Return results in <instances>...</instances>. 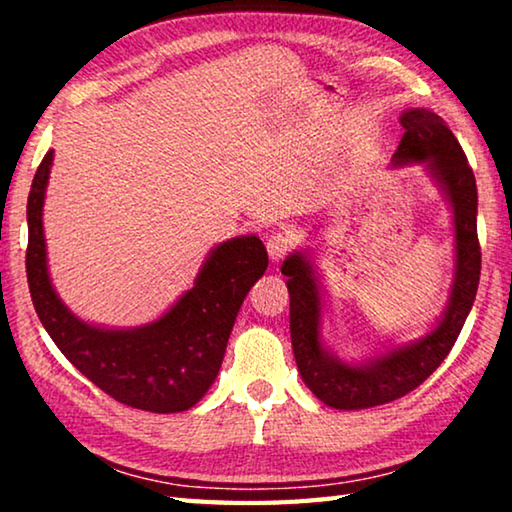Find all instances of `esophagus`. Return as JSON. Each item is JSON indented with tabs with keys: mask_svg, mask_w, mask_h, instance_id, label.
<instances>
[{
	"mask_svg": "<svg viewBox=\"0 0 512 512\" xmlns=\"http://www.w3.org/2000/svg\"><path fill=\"white\" fill-rule=\"evenodd\" d=\"M289 246H291L289 237H287V235H280V232H277V235H271V237L266 239V250H268V257H271L273 262H280V259H282L284 255H287Z\"/></svg>",
	"mask_w": 512,
	"mask_h": 512,
	"instance_id": "34e87169",
	"label": "esophagus"
}]
</instances>
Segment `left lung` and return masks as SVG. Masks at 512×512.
<instances>
[{
  "label": "left lung",
  "mask_w": 512,
  "mask_h": 512,
  "mask_svg": "<svg viewBox=\"0 0 512 512\" xmlns=\"http://www.w3.org/2000/svg\"><path fill=\"white\" fill-rule=\"evenodd\" d=\"M400 124L404 135L393 153L391 167L404 169L422 164L452 212L454 277L447 305L436 323L418 339L388 341L379 352L359 361L341 359L323 336L325 287L314 250L298 248L282 262V273L289 277L291 345L298 372L320 402L339 411L372 409L418 388L454 348L479 287V196L461 144L445 121L427 108H406L400 115Z\"/></svg>",
  "instance_id": "left-lung-1"
}]
</instances>
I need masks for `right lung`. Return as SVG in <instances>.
Returning a JSON list of instances; mask_svg holds the SVG:
<instances>
[{
    "instance_id": "right-lung-1",
    "label": "right lung",
    "mask_w": 512,
    "mask_h": 512,
    "mask_svg": "<svg viewBox=\"0 0 512 512\" xmlns=\"http://www.w3.org/2000/svg\"><path fill=\"white\" fill-rule=\"evenodd\" d=\"M51 164L54 149L42 158L27 203V280L42 327L76 370L117 402L151 413L192 409L219 375L239 309L266 271L262 239L244 235L214 246L192 287L151 323H90L60 300L49 275L42 210Z\"/></svg>"
}]
</instances>
